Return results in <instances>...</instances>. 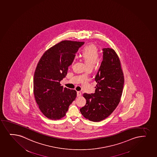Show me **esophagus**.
<instances>
[{"label":"esophagus","mask_w":157,"mask_h":157,"mask_svg":"<svg viewBox=\"0 0 157 157\" xmlns=\"http://www.w3.org/2000/svg\"><path fill=\"white\" fill-rule=\"evenodd\" d=\"M82 95L81 92H79V91H78L77 92V96L78 97H79V96H81Z\"/></svg>","instance_id":"obj_1"}]
</instances>
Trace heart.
Wrapping results in <instances>:
<instances>
[{"mask_svg":"<svg viewBox=\"0 0 157 157\" xmlns=\"http://www.w3.org/2000/svg\"><path fill=\"white\" fill-rule=\"evenodd\" d=\"M81 56L85 62L87 68H93L99 59V52L98 48L93 44L85 46L82 51ZM75 59L72 60L71 66L73 65Z\"/></svg>","mask_w":157,"mask_h":157,"instance_id":"obj_1","label":"heart"}]
</instances>
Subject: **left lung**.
<instances>
[{
	"instance_id": "1",
	"label": "left lung",
	"mask_w": 157,
	"mask_h": 157,
	"mask_svg": "<svg viewBox=\"0 0 157 157\" xmlns=\"http://www.w3.org/2000/svg\"><path fill=\"white\" fill-rule=\"evenodd\" d=\"M103 51V61L95 78V93L83 94L86 104L80 109L85 118L94 122L106 119L114 112L121 101L124 84L121 61L115 51L108 48Z\"/></svg>"
}]
</instances>
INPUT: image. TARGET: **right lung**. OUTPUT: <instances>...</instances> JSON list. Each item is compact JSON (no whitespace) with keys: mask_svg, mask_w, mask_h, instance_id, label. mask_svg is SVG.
<instances>
[{"mask_svg":"<svg viewBox=\"0 0 157 157\" xmlns=\"http://www.w3.org/2000/svg\"><path fill=\"white\" fill-rule=\"evenodd\" d=\"M84 42L64 40L47 50L40 58L33 78V93L38 107L48 118L64 117L75 99L76 91L63 88L60 82Z\"/></svg>","mask_w":157,"mask_h":157,"instance_id":"add662e5","label":"right lung"}]
</instances>
